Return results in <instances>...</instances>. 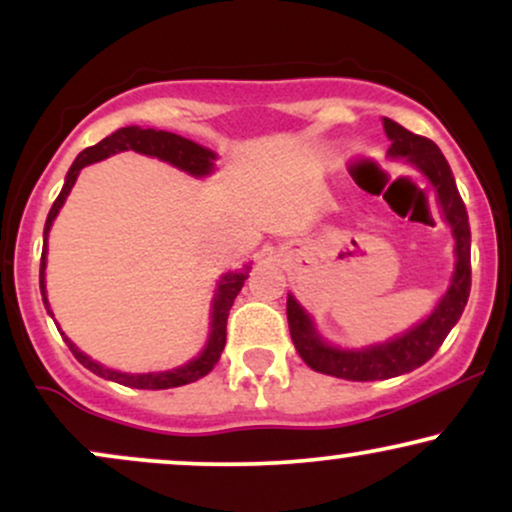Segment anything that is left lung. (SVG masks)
Listing matches in <instances>:
<instances>
[{
  "instance_id": "obj_1",
  "label": "left lung",
  "mask_w": 512,
  "mask_h": 512,
  "mask_svg": "<svg viewBox=\"0 0 512 512\" xmlns=\"http://www.w3.org/2000/svg\"><path fill=\"white\" fill-rule=\"evenodd\" d=\"M385 134L392 142L390 154L404 156L431 180L445 221L450 223L452 236H455L457 264L450 289L445 291L436 310L421 325L404 332L402 337L392 339V342L368 346L363 351H342L327 346L315 334L313 322L305 315L301 305L296 303V298L289 296L286 315H289V330L296 351L317 373L344 380H387L424 366L428 358L440 349V344L445 342L455 322L460 320L464 305H467L469 289H472V231H469L467 209H464L460 192H457L448 161L431 139L409 132V129L397 125L395 120H387V117Z\"/></svg>"
}]
</instances>
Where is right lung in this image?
<instances>
[{"instance_id":"obj_1","label":"right lung","mask_w":512,"mask_h":512,"mask_svg":"<svg viewBox=\"0 0 512 512\" xmlns=\"http://www.w3.org/2000/svg\"><path fill=\"white\" fill-rule=\"evenodd\" d=\"M127 149L139 151V154H146V156H156L161 158V161L173 163V166H178L180 170H187V173L192 175H207L211 173V168H214V163H211L214 161V154H211L209 149H204V146L180 137V134L163 132V129H139V127L117 129V132L110 134V137H105L103 142H98L96 146H88V149H84L79 156H76V161L72 163V168H69L67 173V180H64L62 192L57 195L55 204H52L48 214V221H45V233H43L45 248H48V231L52 221H55L57 211L62 209L64 199H67L69 190H72L79 170L88 166V163H96L101 161V158H108L110 154H117V151H127ZM245 279H248V272L243 269V272L226 274L219 281V291H216V298H214V313H211V334H209L207 349H204L202 356L195 358V361L185 363V366L180 368L163 370V373H142V375L117 373V370L103 368L101 363L91 361V358L81 354L69 339H64V342H67L69 351H72L74 358L81 363V366L91 370V373L101 375L105 380H113V383L137 387V390H168V387L195 383V380L204 378V375H207L209 370H214L216 363H219L223 346H226L228 313H231V305L236 301L238 291L243 289ZM40 293H43V301L48 305V298H45V250H43V257H40Z\"/></svg>"}]
</instances>
